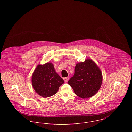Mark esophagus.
<instances>
[{"label":"esophagus","mask_w":132,"mask_h":132,"mask_svg":"<svg viewBox=\"0 0 132 132\" xmlns=\"http://www.w3.org/2000/svg\"><path fill=\"white\" fill-rule=\"evenodd\" d=\"M69 77H65V78H63V80L65 82H68V81L69 80Z\"/></svg>","instance_id":"1"}]
</instances>
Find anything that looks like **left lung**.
<instances>
[{
  "label": "left lung",
  "mask_w": 132,
  "mask_h": 132,
  "mask_svg": "<svg viewBox=\"0 0 132 132\" xmlns=\"http://www.w3.org/2000/svg\"><path fill=\"white\" fill-rule=\"evenodd\" d=\"M103 81L100 68L92 59L77 63L74 75L68 81L77 95L86 98L94 96L100 89Z\"/></svg>",
  "instance_id": "1"
}]
</instances>
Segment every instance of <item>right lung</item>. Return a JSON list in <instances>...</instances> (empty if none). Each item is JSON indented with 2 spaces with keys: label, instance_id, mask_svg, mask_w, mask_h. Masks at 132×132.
Returning a JSON list of instances; mask_svg holds the SVG:
<instances>
[{
  "label": "right lung",
  "instance_id": "add662e5",
  "mask_svg": "<svg viewBox=\"0 0 132 132\" xmlns=\"http://www.w3.org/2000/svg\"><path fill=\"white\" fill-rule=\"evenodd\" d=\"M31 82L38 95L48 97L56 94L64 82L56 72L53 64L47 62L37 65L32 74Z\"/></svg>",
  "mask_w": 132,
  "mask_h": 132
}]
</instances>
